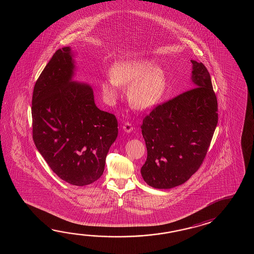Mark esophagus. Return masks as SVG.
Instances as JSON below:
<instances>
[{"label":"esophagus","instance_id":"1","mask_svg":"<svg viewBox=\"0 0 254 254\" xmlns=\"http://www.w3.org/2000/svg\"><path fill=\"white\" fill-rule=\"evenodd\" d=\"M123 129L125 130V132H127V133H129L131 130H132V126L131 125L129 124V123H125V125L123 126Z\"/></svg>","mask_w":254,"mask_h":254}]
</instances>
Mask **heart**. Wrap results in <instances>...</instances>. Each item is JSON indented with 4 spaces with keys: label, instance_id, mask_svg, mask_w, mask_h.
Here are the masks:
<instances>
[{
    "label": "heart",
    "instance_id": "obj_1",
    "mask_svg": "<svg viewBox=\"0 0 254 254\" xmlns=\"http://www.w3.org/2000/svg\"><path fill=\"white\" fill-rule=\"evenodd\" d=\"M111 78L101 83L107 103H114L119 96V87L127 88L130 107L144 111L154 106L167 86L166 73L151 60H131L115 63L110 70Z\"/></svg>",
    "mask_w": 254,
    "mask_h": 254
}]
</instances>
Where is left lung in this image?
<instances>
[{
    "instance_id": "8db88e82",
    "label": "left lung",
    "mask_w": 254,
    "mask_h": 254,
    "mask_svg": "<svg viewBox=\"0 0 254 254\" xmlns=\"http://www.w3.org/2000/svg\"><path fill=\"white\" fill-rule=\"evenodd\" d=\"M190 62L193 89L156 106L140 126L147 148L140 173L155 189L179 186L198 171L218 124L211 75L203 64Z\"/></svg>"
}]
</instances>
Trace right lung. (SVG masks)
I'll list each match as a JSON object with an SVG mask.
<instances>
[{"label":"right lung","instance_id":"right-lung-1","mask_svg":"<svg viewBox=\"0 0 254 254\" xmlns=\"http://www.w3.org/2000/svg\"><path fill=\"white\" fill-rule=\"evenodd\" d=\"M74 70L71 49L64 47L39 76L32 101L33 138L58 177L84 186L103 175L118 123L96 106L92 87L72 81Z\"/></svg>","mask_w":254,"mask_h":254}]
</instances>
